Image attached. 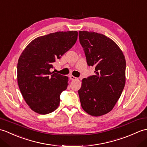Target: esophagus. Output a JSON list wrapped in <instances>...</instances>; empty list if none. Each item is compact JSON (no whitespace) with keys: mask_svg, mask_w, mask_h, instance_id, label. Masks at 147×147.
<instances>
[{"mask_svg":"<svg viewBox=\"0 0 147 147\" xmlns=\"http://www.w3.org/2000/svg\"><path fill=\"white\" fill-rule=\"evenodd\" d=\"M69 78H70V79H71V80H73V81H74V80H78V78H76V77L74 76H72V75H70V76H69Z\"/></svg>","mask_w":147,"mask_h":147,"instance_id":"obj_1","label":"esophagus"}]
</instances>
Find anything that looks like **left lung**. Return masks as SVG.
Wrapping results in <instances>:
<instances>
[{"label":"left lung","instance_id":"obj_1","mask_svg":"<svg viewBox=\"0 0 147 147\" xmlns=\"http://www.w3.org/2000/svg\"><path fill=\"white\" fill-rule=\"evenodd\" d=\"M79 39L89 66L95 74L82 80L78 90L81 107L99 117L108 113L120 98L125 84L126 61L120 47L106 36L80 31Z\"/></svg>","mask_w":147,"mask_h":147}]
</instances>
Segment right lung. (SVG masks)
<instances>
[{"label": "right lung", "mask_w": 147, "mask_h": 147, "mask_svg": "<svg viewBox=\"0 0 147 147\" xmlns=\"http://www.w3.org/2000/svg\"><path fill=\"white\" fill-rule=\"evenodd\" d=\"M78 32H56L32 40L19 58L18 82L26 103L37 113L56 110L60 94L66 90L68 78L51 72L53 63L76 43Z\"/></svg>", "instance_id": "obj_1"}]
</instances>
